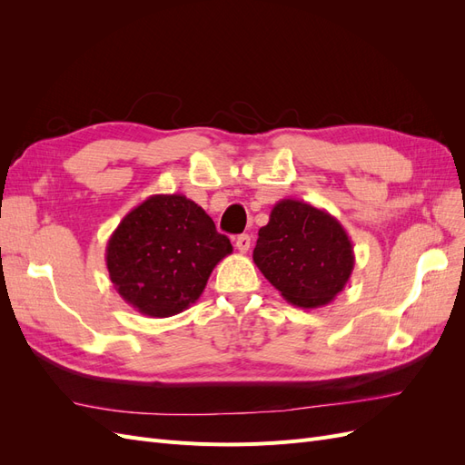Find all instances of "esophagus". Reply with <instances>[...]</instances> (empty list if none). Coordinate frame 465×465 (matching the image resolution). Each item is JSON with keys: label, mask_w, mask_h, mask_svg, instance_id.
Returning a JSON list of instances; mask_svg holds the SVG:
<instances>
[{"label": "esophagus", "mask_w": 465, "mask_h": 465, "mask_svg": "<svg viewBox=\"0 0 465 465\" xmlns=\"http://www.w3.org/2000/svg\"><path fill=\"white\" fill-rule=\"evenodd\" d=\"M250 244H252V238L248 234H241L236 236V248L241 254H246V252L250 250Z\"/></svg>", "instance_id": "34e87169"}]
</instances>
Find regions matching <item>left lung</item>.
<instances>
[{"mask_svg":"<svg viewBox=\"0 0 465 465\" xmlns=\"http://www.w3.org/2000/svg\"><path fill=\"white\" fill-rule=\"evenodd\" d=\"M254 263L287 302L318 308L333 301L353 273V244L326 209L281 200L260 229Z\"/></svg>","mask_w":465,"mask_h":465,"instance_id":"obj_1","label":"left lung"}]
</instances>
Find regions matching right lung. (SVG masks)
Listing matches in <instances>:
<instances>
[{
	"label": "right lung",
	"mask_w": 465,
	"mask_h": 465,
	"mask_svg": "<svg viewBox=\"0 0 465 465\" xmlns=\"http://www.w3.org/2000/svg\"><path fill=\"white\" fill-rule=\"evenodd\" d=\"M232 252L205 211L182 193H154L125 215L106 244L120 297L149 318H168L202 297L213 267Z\"/></svg>",
	"instance_id": "right-lung-1"
}]
</instances>
